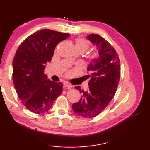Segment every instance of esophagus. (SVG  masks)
Instances as JSON below:
<instances>
[{"instance_id": "1", "label": "esophagus", "mask_w": 150, "mask_h": 150, "mask_svg": "<svg viewBox=\"0 0 150 150\" xmlns=\"http://www.w3.org/2000/svg\"><path fill=\"white\" fill-rule=\"evenodd\" d=\"M63 86H64L65 87H71V85L69 83H68L67 82L63 83Z\"/></svg>"}]
</instances>
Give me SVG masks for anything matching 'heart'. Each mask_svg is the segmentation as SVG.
Here are the masks:
<instances>
[{"label":"heart","mask_w":150,"mask_h":150,"mask_svg":"<svg viewBox=\"0 0 150 150\" xmlns=\"http://www.w3.org/2000/svg\"><path fill=\"white\" fill-rule=\"evenodd\" d=\"M89 47V42L85 38H79L75 41V49L76 50H81L85 52ZM96 57V54H93L92 55V58H95Z\"/></svg>","instance_id":"obj_1"}]
</instances>
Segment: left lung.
Wrapping results in <instances>:
<instances>
[{
	"label": "left lung",
	"instance_id": "left-lung-1",
	"mask_svg": "<svg viewBox=\"0 0 150 150\" xmlns=\"http://www.w3.org/2000/svg\"><path fill=\"white\" fill-rule=\"evenodd\" d=\"M87 38L97 47L98 57L87 68L91 77L87 91L75 87L82 94L80 100L73 105V110L83 118L95 117L105 110L115 96L120 77V59L110 43L98 34H91Z\"/></svg>",
	"mask_w": 150,
	"mask_h": 150
}]
</instances>
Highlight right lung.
<instances>
[{"label":"right lung","instance_id":"1","mask_svg":"<svg viewBox=\"0 0 150 150\" xmlns=\"http://www.w3.org/2000/svg\"><path fill=\"white\" fill-rule=\"evenodd\" d=\"M69 34L44 29L34 32L20 45L13 59L12 79L20 100L35 114L47 112L62 93V83L44 74L56 45Z\"/></svg>","mask_w":150,"mask_h":150}]
</instances>
